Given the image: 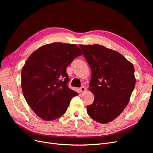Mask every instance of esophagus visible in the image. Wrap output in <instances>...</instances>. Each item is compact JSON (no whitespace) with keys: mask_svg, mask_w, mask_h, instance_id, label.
I'll use <instances>...</instances> for the list:
<instances>
[{"mask_svg":"<svg viewBox=\"0 0 153 153\" xmlns=\"http://www.w3.org/2000/svg\"><path fill=\"white\" fill-rule=\"evenodd\" d=\"M79 89H80V91L81 93H84V92H85V88L84 86H82V87H80Z\"/></svg>","mask_w":153,"mask_h":153,"instance_id":"esophagus-1","label":"esophagus"}]
</instances>
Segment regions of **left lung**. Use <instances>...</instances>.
Returning a JSON list of instances; mask_svg holds the SVG:
<instances>
[{
  "mask_svg": "<svg viewBox=\"0 0 153 153\" xmlns=\"http://www.w3.org/2000/svg\"><path fill=\"white\" fill-rule=\"evenodd\" d=\"M91 71L89 89L94 101L87 113L100 123L115 120L127 106L134 89V68L118 52L102 45H80Z\"/></svg>",
  "mask_w": 153,
  "mask_h": 153,
  "instance_id": "left-lung-1",
  "label": "left lung"
}]
</instances>
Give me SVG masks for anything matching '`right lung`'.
<instances>
[{"label": "right lung", "mask_w": 153, "mask_h": 153, "mask_svg": "<svg viewBox=\"0 0 153 153\" xmlns=\"http://www.w3.org/2000/svg\"><path fill=\"white\" fill-rule=\"evenodd\" d=\"M82 55L74 44L53 43L41 47L30 56L21 71V88L26 101L43 120L64 115L78 93L68 85L66 69Z\"/></svg>", "instance_id": "add662e5"}]
</instances>
